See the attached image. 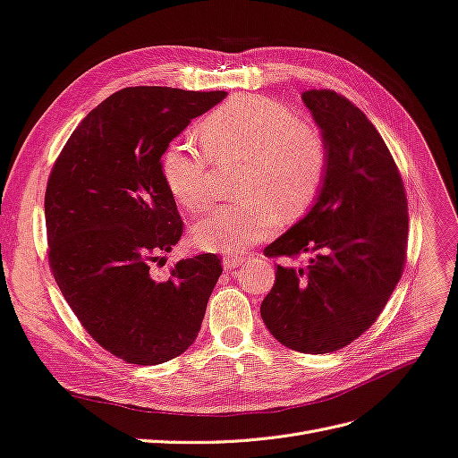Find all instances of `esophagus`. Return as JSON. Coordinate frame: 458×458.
<instances>
[{
    "mask_svg": "<svg viewBox=\"0 0 458 458\" xmlns=\"http://www.w3.org/2000/svg\"><path fill=\"white\" fill-rule=\"evenodd\" d=\"M242 263H243V257H242V255H232V253H228V255L222 257V265H225V268H228V270L240 267Z\"/></svg>",
    "mask_w": 458,
    "mask_h": 458,
    "instance_id": "34e87169",
    "label": "esophagus"
}]
</instances>
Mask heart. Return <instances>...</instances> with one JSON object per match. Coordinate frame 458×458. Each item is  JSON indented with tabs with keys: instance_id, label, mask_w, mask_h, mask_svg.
<instances>
[{
	"instance_id": "1",
	"label": "heart",
	"mask_w": 458,
	"mask_h": 458,
	"mask_svg": "<svg viewBox=\"0 0 458 458\" xmlns=\"http://www.w3.org/2000/svg\"><path fill=\"white\" fill-rule=\"evenodd\" d=\"M195 130L201 149L174 141L161 157V174L176 203L193 213L213 205V162L242 161L236 191L245 195L193 226L191 240L199 250L236 255L268 238L278 215L297 218L317 201L328 174V143L284 103L263 96L232 98Z\"/></svg>"
}]
</instances>
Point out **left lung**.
<instances>
[{
	"label": "left lung",
	"instance_id": "1",
	"mask_svg": "<svg viewBox=\"0 0 458 458\" xmlns=\"http://www.w3.org/2000/svg\"><path fill=\"white\" fill-rule=\"evenodd\" d=\"M301 98L328 143V174L309 215L265 250L309 253V263L276 267L260 317L282 345L322 355L382 315L407 260L409 211L399 168L369 116L334 89Z\"/></svg>",
	"mask_w": 458,
	"mask_h": 458
}]
</instances>
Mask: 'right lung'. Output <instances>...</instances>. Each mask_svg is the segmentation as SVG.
<instances>
[{"label":"right lung","instance_id":"add662e5","mask_svg":"<svg viewBox=\"0 0 458 458\" xmlns=\"http://www.w3.org/2000/svg\"><path fill=\"white\" fill-rule=\"evenodd\" d=\"M226 91L124 88L76 126L46 188L47 260L63 297L96 342L130 364H161L198 337L220 259L151 265L184 232L161 157Z\"/></svg>","mask_w":458,"mask_h":458}]
</instances>
